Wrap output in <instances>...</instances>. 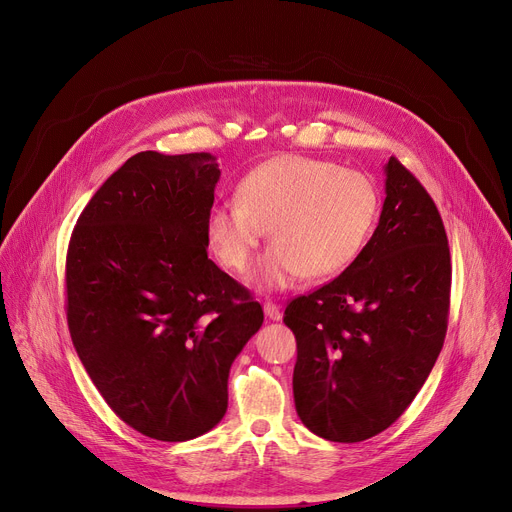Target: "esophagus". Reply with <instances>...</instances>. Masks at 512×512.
Masks as SVG:
<instances>
[{"label": "esophagus", "mask_w": 512, "mask_h": 512, "mask_svg": "<svg viewBox=\"0 0 512 512\" xmlns=\"http://www.w3.org/2000/svg\"><path fill=\"white\" fill-rule=\"evenodd\" d=\"M264 313H266V316H268L270 320H274V322H279V320L283 318L281 307H279L277 303H272V301H266V303H264Z\"/></svg>", "instance_id": "esophagus-1"}]
</instances>
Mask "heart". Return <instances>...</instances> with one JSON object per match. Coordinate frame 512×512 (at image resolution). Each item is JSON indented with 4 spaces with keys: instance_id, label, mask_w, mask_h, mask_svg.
<instances>
[{
    "instance_id": "obj_1",
    "label": "heart",
    "mask_w": 512,
    "mask_h": 512,
    "mask_svg": "<svg viewBox=\"0 0 512 512\" xmlns=\"http://www.w3.org/2000/svg\"><path fill=\"white\" fill-rule=\"evenodd\" d=\"M379 203L367 174L283 155L242 180L238 201L211 209L207 235L223 266L246 272L268 229L274 246L260 260V281L287 287L301 277H334L355 262L371 238Z\"/></svg>"
}]
</instances>
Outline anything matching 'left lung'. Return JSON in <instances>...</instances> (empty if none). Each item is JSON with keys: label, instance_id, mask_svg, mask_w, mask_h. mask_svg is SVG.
I'll return each instance as SVG.
<instances>
[{"label": "left lung", "instance_id": "left-lung-1", "mask_svg": "<svg viewBox=\"0 0 512 512\" xmlns=\"http://www.w3.org/2000/svg\"><path fill=\"white\" fill-rule=\"evenodd\" d=\"M385 203L361 256L295 297L283 322L297 340L293 396L322 439L359 443L396 422L445 342L451 254L435 201L400 160L385 166Z\"/></svg>", "mask_w": 512, "mask_h": 512}]
</instances>
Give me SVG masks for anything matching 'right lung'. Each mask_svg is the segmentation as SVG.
Masks as SVG:
<instances>
[{"label":"right lung","instance_id":"1","mask_svg":"<svg viewBox=\"0 0 512 512\" xmlns=\"http://www.w3.org/2000/svg\"><path fill=\"white\" fill-rule=\"evenodd\" d=\"M211 153L141 151L90 199L65 260L67 326L112 412L180 443L227 410L231 363L260 330L252 293L209 256Z\"/></svg>","mask_w":512,"mask_h":512}]
</instances>
